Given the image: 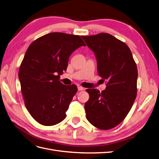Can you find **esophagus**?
<instances>
[{"instance_id":"obj_1","label":"esophagus","mask_w":159,"mask_h":159,"mask_svg":"<svg viewBox=\"0 0 159 159\" xmlns=\"http://www.w3.org/2000/svg\"><path fill=\"white\" fill-rule=\"evenodd\" d=\"M78 91H82L84 89V88L83 87H81V86H78Z\"/></svg>"}]
</instances>
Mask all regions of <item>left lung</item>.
<instances>
[{"instance_id": "1", "label": "left lung", "mask_w": 159, "mask_h": 159, "mask_svg": "<svg viewBox=\"0 0 159 159\" xmlns=\"http://www.w3.org/2000/svg\"><path fill=\"white\" fill-rule=\"evenodd\" d=\"M97 60L98 72L106 81L102 93L88 89L86 118L93 126L107 130L125 118L137 96L138 71L126 44L107 33L81 36Z\"/></svg>"}]
</instances>
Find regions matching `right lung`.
I'll return each mask as SVG.
<instances>
[{
  "label": "right lung",
  "mask_w": 159,
  "mask_h": 159,
  "mask_svg": "<svg viewBox=\"0 0 159 159\" xmlns=\"http://www.w3.org/2000/svg\"><path fill=\"white\" fill-rule=\"evenodd\" d=\"M85 46L80 36L52 32L34 41L20 66L18 78L26 107L43 125L52 126L66 118V112L78 91L75 85L59 81L71 54Z\"/></svg>",
  "instance_id": "right-lung-1"
}]
</instances>
